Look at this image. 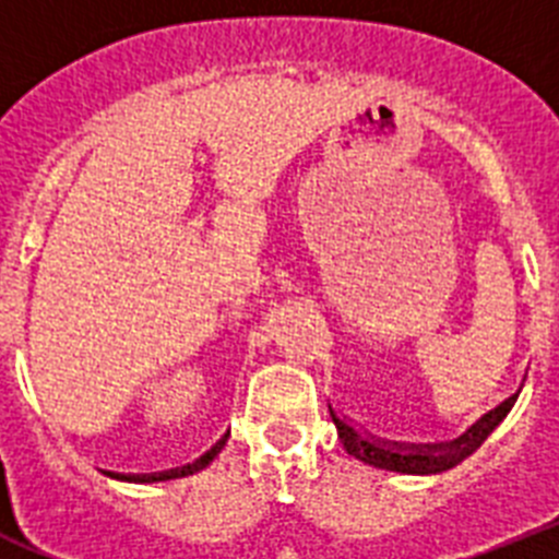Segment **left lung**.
<instances>
[{"mask_svg": "<svg viewBox=\"0 0 559 559\" xmlns=\"http://www.w3.org/2000/svg\"><path fill=\"white\" fill-rule=\"evenodd\" d=\"M515 406V397L503 400L496 412L484 414L471 431H464L462 437L445 442V445H397V442H378V439L360 437L349 423L338 419L330 408V417H333L335 428H338V437L347 448L349 456L360 459V462L374 464V467H383V471H397V473H417V476H428V473H442L456 467L462 459L471 456L476 448H481V442L492 433V428L501 423L510 408Z\"/></svg>", "mask_w": 559, "mask_h": 559, "instance_id": "obj_1", "label": "left lung"}]
</instances>
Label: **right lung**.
Segmentation results:
<instances>
[{"mask_svg": "<svg viewBox=\"0 0 559 559\" xmlns=\"http://www.w3.org/2000/svg\"><path fill=\"white\" fill-rule=\"evenodd\" d=\"M229 437V433H226ZM226 437H221L218 442H215V448L212 451H206L204 456L195 459L192 464H187V467H179V471H167V473H151V476H122V473H106V476L111 478H122V481H136V484H147V481H170V478H185V476H192V473L204 471L206 464L212 462V459L218 456L221 448L226 445Z\"/></svg>", "mask_w": 559, "mask_h": 559, "instance_id": "add662e5", "label": "right lung"}]
</instances>
